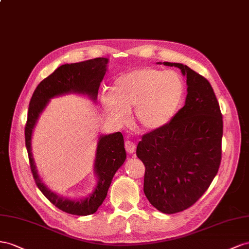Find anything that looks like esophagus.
Here are the masks:
<instances>
[{
    "label": "esophagus",
    "instance_id": "1",
    "mask_svg": "<svg viewBox=\"0 0 249 249\" xmlns=\"http://www.w3.org/2000/svg\"><path fill=\"white\" fill-rule=\"evenodd\" d=\"M125 149H126V151H127V152L130 153V154H132V153L136 152V149H137V147H136V144L132 143V142H130V141H126V142H125Z\"/></svg>",
    "mask_w": 249,
    "mask_h": 249
}]
</instances>
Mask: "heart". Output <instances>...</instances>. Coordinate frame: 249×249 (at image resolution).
<instances>
[{
	"label": "heart",
	"instance_id": "heart-1",
	"mask_svg": "<svg viewBox=\"0 0 249 249\" xmlns=\"http://www.w3.org/2000/svg\"><path fill=\"white\" fill-rule=\"evenodd\" d=\"M183 81L174 71L139 68L118 77L111 93H103L102 105L119 123L128 119L134 107V121L144 130H156L174 117L182 100Z\"/></svg>",
	"mask_w": 249,
	"mask_h": 249
}]
</instances>
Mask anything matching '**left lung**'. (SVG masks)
<instances>
[{
    "mask_svg": "<svg viewBox=\"0 0 249 249\" xmlns=\"http://www.w3.org/2000/svg\"><path fill=\"white\" fill-rule=\"evenodd\" d=\"M164 65L187 77L186 103L167 125L142 137L137 155L145 165L147 199L161 213L175 214L199 199L218 173L223 120L203 76L182 63Z\"/></svg>",
    "mask_w": 249,
    "mask_h": 249,
    "instance_id": "8db88e82",
    "label": "left lung"
}]
</instances>
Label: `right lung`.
I'll list each match as a JSON object with an SVG mask.
<instances>
[{"label":"right lung","mask_w":249,"mask_h":249,"mask_svg":"<svg viewBox=\"0 0 249 249\" xmlns=\"http://www.w3.org/2000/svg\"><path fill=\"white\" fill-rule=\"evenodd\" d=\"M107 62V58L98 57L60 66L37 85L29 103L25 127V141L33 178L41 193L48 198L50 202L71 215L88 216L94 214L104 201L113 175L126 160L122 133L118 131L99 138L94 167L98 178L97 187L84 199L72 200L69 198L60 197L49 190L39 178L31 152L32 132L39 115L45 109L51 98L75 93L87 95L91 100L96 101L99 87L105 75Z\"/></svg>","instance_id":"obj_1"}]
</instances>
